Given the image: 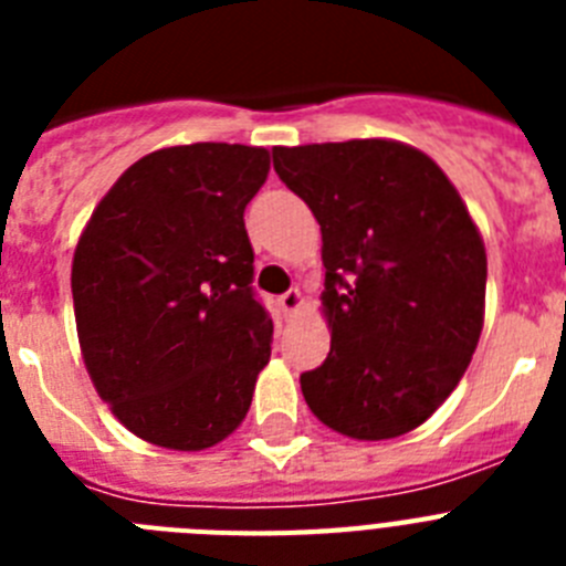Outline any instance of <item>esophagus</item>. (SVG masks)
I'll return each instance as SVG.
<instances>
[{"instance_id":"1","label":"esophagus","mask_w":566,"mask_h":566,"mask_svg":"<svg viewBox=\"0 0 566 566\" xmlns=\"http://www.w3.org/2000/svg\"><path fill=\"white\" fill-rule=\"evenodd\" d=\"M277 306H280V312L286 314V317H292V314H297L300 306H303V294H300L297 289H289L286 294H280Z\"/></svg>"}]
</instances>
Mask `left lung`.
I'll return each mask as SVG.
<instances>
[{"instance_id": "8db88e82", "label": "left lung", "mask_w": 566, "mask_h": 566, "mask_svg": "<svg viewBox=\"0 0 566 566\" xmlns=\"http://www.w3.org/2000/svg\"><path fill=\"white\" fill-rule=\"evenodd\" d=\"M272 158L323 232L332 352L300 377L306 405L343 437H402L451 397L476 352L482 234L439 164L402 142L274 147Z\"/></svg>"}]
</instances>
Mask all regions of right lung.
Here are the masks:
<instances>
[{"label": "right lung", "mask_w": 566, "mask_h": 566, "mask_svg": "<svg viewBox=\"0 0 566 566\" xmlns=\"http://www.w3.org/2000/svg\"><path fill=\"white\" fill-rule=\"evenodd\" d=\"M266 175L263 147L155 149L109 187L78 238L70 289L84 365L144 442L203 451L247 417L274 332L252 292L243 223Z\"/></svg>", "instance_id": "add662e5"}]
</instances>
